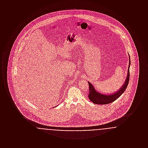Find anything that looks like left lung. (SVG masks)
<instances>
[{
    "mask_svg": "<svg viewBox=\"0 0 148 148\" xmlns=\"http://www.w3.org/2000/svg\"><path fill=\"white\" fill-rule=\"evenodd\" d=\"M130 65V56H129V64L128 69H127V79L125 80L124 84L122 86V87L118 92H115V93H113L110 95V94L106 95V94L100 93L95 89L94 86L90 82H88L89 86V93L88 95V98L92 102L96 104L104 105V104H108L111 103L113 101H114L115 100H116L117 99L119 98L122 95V94L125 90L127 86L128 83L129 81V77H130V73H129Z\"/></svg>",
    "mask_w": 148,
    "mask_h": 148,
    "instance_id": "1",
    "label": "left lung"
}]
</instances>
